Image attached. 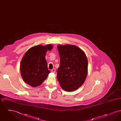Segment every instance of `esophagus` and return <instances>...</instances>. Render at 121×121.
Here are the masks:
<instances>
[{
    "label": "esophagus",
    "instance_id": "34e87169",
    "mask_svg": "<svg viewBox=\"0 0 121 121\" xmlns=\"http://www.w3.org/2000/svg\"><path fill=\"white\" fill-rule=\"evenodd\" d=\"M55 71H56V69H55L54 68V69H53L51 70V72L52 73H55Z\"/></svg>",
    "mask_w": 121,
    "mask_h": 121
}]
</instances>
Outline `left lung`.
<instances>
[{
  "mask_svg": "<svg viewBox=\"0 0 121 121\" xmlns=\"http://www.w3.org/2000/svg\"><path fill=\"white\" fill-rule=\"evenodd\" d=\"M60 66L57 78L64 90L71 92L80 87L86 78L88 62L84 52L76 46L58 45Z\"/></svg>",
  "mask_w": 121,
  "mask_h": 121,
  "instance_id": "left-lung-1",
  "label": "left lung"
}]
</instances>
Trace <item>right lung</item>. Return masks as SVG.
Wrapping results in <instances>:
<instances>
[{"mask_svg":"<svg viewBox=\"0 0 121 121\" xmlns=\"http://www.w3.org/2000/svg\"><path fill=\"white\" fill-rule=\"evenodd\" d=\"M51 44L34 46L26 52L20 64V73L24 81L33 87L41 85L50 73L45 59L46 52L52 49Z\"/></svg>","mask_w":121,"mask_h":121,"instance_id":"add662e5","label":"right lung"}]
</instances>
